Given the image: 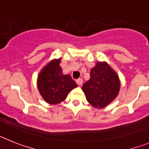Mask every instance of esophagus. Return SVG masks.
<instances>
[{
    "mask_svg": "<svg viewBox=\"0 0 149 149\" xmlns=\"http://www.w3.org/2000/svg\"><path fill=\"white\" fill-rule=\"evenodd\" d=\"M76 83L78 84L79 85H82L83 84V80L82 79H78L76 80Z\"/></svg>",
    "mask_w": 149,
    "mask_h": 149,
    "instance_id": "esophagus-1",
    "label": "esophagus"
}]
</instances>
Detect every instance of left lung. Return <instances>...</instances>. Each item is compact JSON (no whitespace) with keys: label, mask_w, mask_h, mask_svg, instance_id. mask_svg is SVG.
I'll return each instance as SVG.
<instances>
[{"label":"left lung","mask_w":149,"mask_h":149,"mask_svg":"<svg viewBox=\"0 0 149 149\" xmlns=\"http://www.w3.org/2000/svg\"><path fill=\"white\" fill-rule=\"evenodd\" d=\"M121 83L117 73L107 62H97L91 70L90 79L83 84L88 102L95 108H104L116 99Z\"/></svg>","instance_id":"1"}]
</instances>
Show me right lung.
<instances>
[{"label": "right lung", "instance_id": "1", "mask_svg": "<svg viewBox=\"0 0 149 149\" xmlns=\"http://www.w3.org/2000/svg\"><path fill=\"white\" fill-rule=\"evenodd\" d=\"M61 59H54L42 68L37 77V87L44 100L58 104L66 99L70 91L77 87L69 74L62 73Z\"/></svg>", "mask_w": 149, "mask_h": 149}]
</instances>
